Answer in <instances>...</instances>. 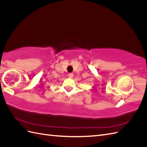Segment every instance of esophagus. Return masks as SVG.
<instances>
[{
	"label": "esophagus",
	"mask_w": 147,
	"mask_h": 147,
	"mask_svg": "<svg viewBox=\"0 0 147 147\" xmlns=\"http://www.w3.org/2000/svg\"><path fill=\"white\" fill-rule=\"evenodd\" d=\"M74 76V74L73 73H69V78H72Z\"/></svg>",
	"instance_id": "34e87169"
}]
</instances>
